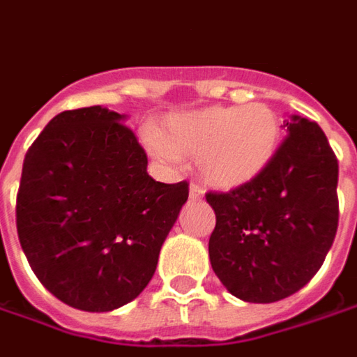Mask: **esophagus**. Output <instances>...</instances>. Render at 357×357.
<instances>
[{
  "mask_svg": "<svg viewBox=\"0 0 357 357\" xmlns=\"http://www.w3.org/2000/svg\"><path fill=\"white\" fill-rule=\"evenodd\" d=\"M204 198V188L198 184H190V200H202Z\"/></svg>",
  "mask_w": 357,
  "mask_h": 357,
  "instance_id": "34e87169",
  "label": "esophagus"
}]
</instances>
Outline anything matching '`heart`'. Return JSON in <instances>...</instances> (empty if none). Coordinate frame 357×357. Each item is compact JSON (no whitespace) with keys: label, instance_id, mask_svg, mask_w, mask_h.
I'll use <instances>...</instances> for the list:
<instances>
[{"label":"heart","instance_id":"1","mask_svg":"<svg viewBox=\"0 0 357 357\" xmlns=\"http://www.w3.org/2000/svg\"><path fill=\"white\" fill-rule=\"evenodd\" d=\"M282 126L264 102L206 107L167 118L163 136L149 130V153L165 163L198 157V173L220 190H235L266 171L280 146Z\"/></svg>","mask_w":357,"mask_h":357}]
</instances>
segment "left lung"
Masks as SVG:
<instances>
[{
    "label": "left lung",
    "instance_id": "obj_1",
    "mask_svg": "<svg viewBox=\"0 0 357 357\" xmlns=\"http://www.w3.org/2000/svg\"><path fill=\"white\" fill-rule=\"evenodd\" d=\"M272 163L252 183L210 192V262L231 296L274 303L323 266L338 229V161L317 122L291 116Z\"/></svg>",
    "mask_w": 357,
    "mask_h": 357
}]
</instances>
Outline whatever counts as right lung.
<instances>
[{"instance_id":"right-lung-1","label":"right lung","mask_w":357,"mask_h":357,"mask_svg":"<svg viewBox=\"0 0 357 357\" xmlns=\"http://www.w3.org/2000/svg\"><path fill=\"white\" fill-rule=\"evenodd\" d=\"M105 107L66 110L24 155L17 233L52 296L89 313L136 299L188 200V184L147 174L132 130Z\"/></svg>"}]
</instances>
